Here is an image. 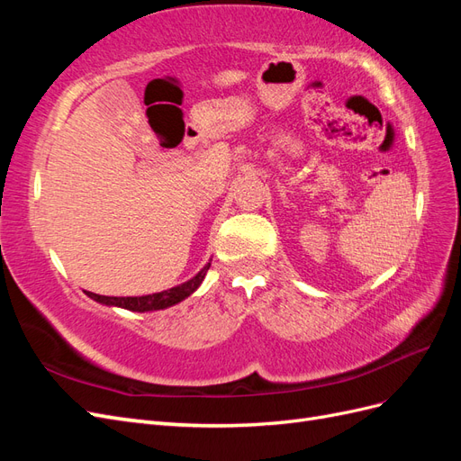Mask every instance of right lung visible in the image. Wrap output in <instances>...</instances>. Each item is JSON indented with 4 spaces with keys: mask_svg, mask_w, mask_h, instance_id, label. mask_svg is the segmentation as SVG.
<instances>
[{
    "mask_svg": "<svg viewBox=\"0 0 461 461\" xmlns=\"http://www.w3.org/2000/svg\"><path fill=\"white\" fill-rule=\"evenodd\" d=\"M207 263L205 267L194 276L190 278V281L178 285V286H173L169 290H163V292H156V294H148V296H127V298H117V296H100V294H94V292H86V296H90L92 300L100 302V303H105V305H113V308H124L129 312H156V310H165V308H171V305L183 302L185 298H188L194 290H196L203 276L209 269Z\"/></svg>",
    "mask_w": 461,
    "mask_h": 461,
    "instance_id": "obj_1",
    "label": "right lung"
}]
</instances>
